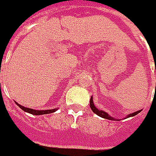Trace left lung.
<instances>
[{
  "label": "left lung",
  "mask_w": 156,
  "mask_h": 156,
  "mask_svg": "<svg viewBox=\"0 0 156 156\" xmlns=\"http://www.w3.org/2000/svg\"><path fill=\"white\" fill-rule=\"evenodd\" d=\"M90 108H91V109L93 111L94 113H95L97 115H99L100 117H101V118H104V119H108V120H111V121H115V119L113 118V117H111L110 115H108V114H107L106 112H104L103 110H99V109H97L95 107H94V105L93 102V98L91 97L90 98ZM141 112V110L139 111H136L135 113H132V114H130L127 117H131V116H135L137 114H139Z\"/></svg>",
  "instance_id": "8db88e82"
}]
</instances>
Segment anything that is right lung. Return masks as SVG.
<instances>
[{"label":"right lung","mask_w":156,"mask_h":156,"mask_svg":"<svg viewBox=\"0 0 156 156\" xmlns=\"http://www.w3.org/2000/svg\"><path fill=\"white\" fill-rule=\"evenodd\" d=\"M17 106H19L21 108V109L25 112H27L29 114H32V115H45V114H50V113H54L55 111H56V108L55 109H48V110H35V109H32V108H25L21 105L18 104L17 102H15Z\"/></svg>","instance_id":"right-lung-1"}]
</instances>
